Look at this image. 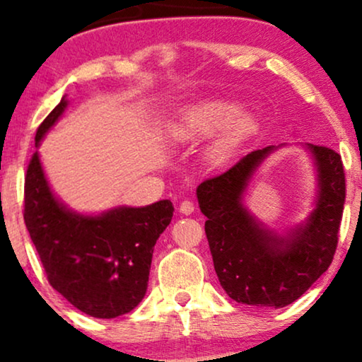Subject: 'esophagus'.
Masks as SVG:
<instances>
[{
	"mask_svg": "<svg viewBox=\"0 0 362 362\" xmlns=\"http://www.w3.org/2000/svg\"><path fill=\"white\" fill-rule=\"evenodd\" d=\"M180 212H182L185 216L192 214V212H194V204H192V201H187V199L182 201L180 204Z\"/></svg>",
	"mask_w": 362,
	"mask_h": 362,
	"instance_id": "1",
	"label": "esophagus"
}]
</instances>
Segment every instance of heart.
Wrapping results in <instances>:
<instances>
[{"mask_svg": "<svg viewBox=\"0 0 362 362\" xmlns=\"http://www.w3.org/2000/svg\"><path fill=\"white\" fill-rule=\"evenodd\" d=\"M239 113V107L230 102H204L191 107L182 115L180 125L176 127V136L180 140H196V138L211 135L221 128L229 125ZM252 120L240 118L229 128L221 140H217L209 150V160L216 165H224L235 155L242 141L250 135Z\"/></svg>", "mask_w": 362, "mask_h": 362, "instance_id": "1", "label": "heart"}]
</instances>
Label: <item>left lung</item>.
<instances>
[{"label": "left lung", "instance_id": "1", "mask_svg": "<svg viewBox=\"0 0 362 362\" xmlns=\"http://www.w3.org/2000/svg\"><path fill=\"white\" fill-rule=\"evenodd\" d=\"M318 173L316 206L305 224L286 235L265 229L242 204L249 182L267 156V146L197 186L204 229L222 288L237 303L281 308L298 300L333 262L346 199L341 155L306 145Z\"/></svg>", "mask_w": 362, "mask_h": 362}]
</instances>
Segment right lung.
Segmentation results:
<instances>
[{"instance_id":"add662e5","label":"right lung","mask_w":362,"mask_h":362,"mask_svg":"<svg viewBox=\"0 0 362 362\" xmlns=\"http://www.w3.org/2000/svg\"><path fill=\"white\" fill-rule=\"evenodd\" d=\"M59 105L36 132V145L66 110ZM171 201L117 207L100 216L69 211L44 176L37 151L24 177V222L47 280L69 303L93 318L130 313L146 293L153 247L170 226Z\"/></svg>"}]
</instances>
